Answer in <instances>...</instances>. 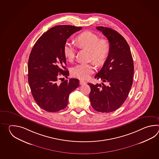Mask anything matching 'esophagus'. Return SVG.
<instances>
[{"label":"esophagus","instance_id":"34e87169","mask_svg":"<svg viewBox=\"0 0 159 159\" xmlns=\"http://www.w3.org/2000/svg\"><path fill=\"white\" fill-rule=\"evenodd\" d=\"M80 84L81 85H82V84H86V82L84 81H82V80H80Z\"/></svg>","mask_w":159,"mask_h":159}]
</instances>
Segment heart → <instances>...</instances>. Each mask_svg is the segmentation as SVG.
Segmentation results:
<instances>
[{
  "mask_svg": "<svg viewBox=\"0 0 159 159\" xmlns=\"http://www.w3.org/2000/svg\"><path fill=\"white\" fill-rule=\"evenodd\" d=\"M77 47L89 51L90 58L97 66H100L105 64L110 52V44L107 39H101L97 34L90 31H85L79 34L75 39ZM63 52L65 57L71 61L75 57V48L69 43L64 45ZM94 71L93 64L77 65L71 70V74L81 80H86Z\"/></svg>",
  "mask_w": 159,
  "mask_h": 159,
  "instance_id": "1",
  "label": "heart"
}]
</instances>
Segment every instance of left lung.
Listing matches in <instances>:
<instances>
[{"instance_id": "8db88e82", "label": "left lung", "mask_w": 159, "mask_h": 159, "mask_svg": "<svg viewBox=\"0 0 159 159\" xmlns=\"http://www.w3.org/2000/svg\"><path fill=\"white\" fill-rule=\"evenodd\" d=\"M96 28L102 32L110 44V52L101 70L95 78L107 82L108 85L89 83L91 106L97 111L110 112L125 102L132 87L134 61L129 44L116 30L104 27Z\"/></svg>"}]
</instances>
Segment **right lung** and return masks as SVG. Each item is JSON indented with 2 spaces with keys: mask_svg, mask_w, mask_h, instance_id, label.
I'll return each mask as SVG.
<instances>
[{
  "mask_svg": "<svg viewBox=\"0 0 159 159\" xmlns=\"http://www.w3.org/2000/svg\"><path fill=\"white\" fill-rule=\"evenodd\" d=\"M82 27L64 25L51 28L34 45L28 60V82L34 101L48 112H57L68 105L71 91L80 84L71 78L60 84V75L67 77L63 48L67 39Z\"/></svg>",
  "mask_w": 159,
  "mask_h": 159,
  "instance_id": "add662e5",
  "label": "right lung"
}]
</instances>
